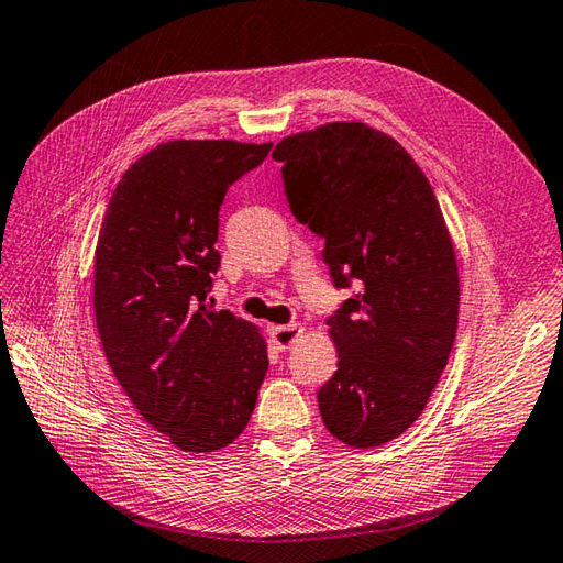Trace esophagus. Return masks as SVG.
Wrapping results in <instances>:
<instances>
[{
    "label": "esophagus",
    "instance_id": "esophagus-1",
    "mask_svg": "<svg viewBox=\"0 0 563 563\" xmlns=\"http://www.w3.org/2000/svg\"><path fill=\"white\" fill-rule=\"evenodd\" d=\"M301 334H303L301 324H284V328H272V342L279 352H286V349H291Z\"/></svg>",
    "mask_w": 563,
    "mask_h": 563
}]
</instances>
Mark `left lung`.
<instances>
[{"label":"left lung","instance_id":"8db88e82","mask_svg":"<svg viewBox=\"0 0 563 563\" xmlns=\"http://www.w3.org/2000/svg\"><path fill=\"white\" fill-rule=\"evenodd\" d=\"M272 158L334 286L354 291L328 320L340 364L318 390L322 421L346 445H383L419 419L455 342L457 262L439 199L364 122L291 134Z\"/></svg>","mask_w":563,"mask_h":563}]
</instances>
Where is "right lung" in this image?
Instances as JSON below:
<instances>
[{"mask_svg": "<svg viewBox=\"0 0 563 563\" xmlns=\"http://www.w3.org/2000/svg\"><path fill=\"white\" fill-rule=\"evenodd\" d=\"M272 142H166L124 170L96 247L93 308L108 364L146 423L187 453L233 443L267 376L255 324L211 310L219 209Z\"/></svg>", "mask_w": 563, "mask_h": 563, "instance_id": "1", "label": "right lung"}]
</instances>
